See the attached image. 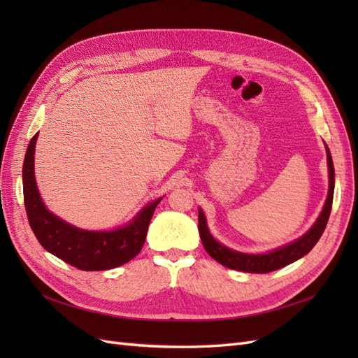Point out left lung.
<instances>
[{
    "label": "left lung",
    "mask_w": 358,
    "mask_h": 358,
    "mask_svg": "<svg viewBox=\"0 0 358 358\" xmlns=\"http://www.w3.org/2000/svg\"><path fill=\"white\" fill-rule=\"evenodd\" d=\"M326 150H327L329 178H330L329 196H327L326 204H324V209L320 215V218L317 220V222L313 224L312 229L305 236H301L300 239H297L296 242H292L284 248L275 249V251L268 252V254L251 255V254L236 252L213 239L212 234L208 230V225H206L204 213L200 209V212H199V233L201 237L203 246L206 251H208V254L225 267L233 268V270H241V272H248V273L273 272V270L285 267L291 263H294L296 259L301 258L303 255H306L310 249L317 245L324 230H326V225L329 222L330 212H331L333 192H334V167H333V159H331L329 148Z\"/></svg>",
    "instance_id": "obj_1"
}]
</instances>
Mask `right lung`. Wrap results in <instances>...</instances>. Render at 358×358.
<instances>
[{"label": "right lung", "instance_id": "add662e5", "mask_svg": "<svg viewBox=\"0 0 358 358\" xmlns=\"http://www.w3.org/2000/svg\"><path fill=\"white\" fill-rule=\"evenodd\" d=\"M38 133L31 138L24 159V201L31 230L48 252L79 270H109L142 251L148 227L161 199L148 204L133 222L115 231H86L64 222L43 204L36 185L34 150Z\"/></svg>", "mask_w": 358, "mask_h": 358}]
</instances>
